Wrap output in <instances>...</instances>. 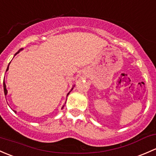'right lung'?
Returning <instances> with one entry per match:
<instances>
[{"mask_svg":"<svg viewBox=\"0 0 156 156\" xmlns=\"http://www.w3.org/2000/svg\"><path fill=\"white\" fill-rule=\"evenodd\" d=\"M22 49H20V50H19V51H18V52H16V54H15L14 57H15V56H16V55H17V54H19V52H20V51H22ZM9 64H10V63H9V65H8V66H7V69H6V72H7V71H8V69H9ZM3 84H4V95H5V96H6V95H7V90H6V83H5V82H4V83H3ZM75 87V85H74V86L73 87V88H72V89H71V90H70L69 92V93H67V95H66V99H67V96H68V95H69V93H70V92H71V91H72V90H73V87ZM65 103H66V102H65ZM63 107H64V105H63V107H62V109H63ZM14 111V112H15V113H16V111Z\"/></svg>","mask_w":156,"mask_h":156,"instance_id":"obj_1","label":"right lung"}]
</instances>
